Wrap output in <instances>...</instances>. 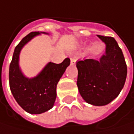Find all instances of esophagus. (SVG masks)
Returning a JSON list of instances; mask_svg holds the SVG:
<instances>
[{"instance_id":"34e87169","label":"esophagus","mask_w":134,"mask_h":134,"mask_svg":"<svg viewBox=\"0 0 134 134\" xmlns=\"http://www.w3.org/2000/svg\"><path fill=\"white\" fill-rule=\"evenodd\" d=\"M70 63H71L72 64H74L76 63V59L74 58V57H71V58H70Z\"/></svg>"}]
</instances>
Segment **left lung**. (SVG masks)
I'll list each match as a JSON object with an SVG mask.
<instances>
[{
	"label": "left lung",
	"mask_w": 134,
	"mask_h": 134,
	"mask_svg": "<svg viewBox=\"0 0 134 134\" xmlns=\"http://www.w3.org/2000/svg\"><path fill=\"white\" fill-rule=\"evenodd\" d=\"M97 36L106 44L105 54L99 60L85 59L77 62V85L87 103L104 106L114 100L123 89L127 68L123 52L115 39Z\"/></svg>",
	"instance_id": "8db88e82"
}]
</instances>
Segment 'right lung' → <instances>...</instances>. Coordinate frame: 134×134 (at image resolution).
Returning <instances> with one entry per match:
<instances>
[{
	"mask_svg": "<svg viewBox=\"0 0 134 134\" xmlns=\"http://www.w3.org/2000/svg\"><path fill=\"white\" fill-rule=\"evenodd\" d=\"M39 34L41 33L37 31L31 32L20 41L14 49L9 68L11 93L19 105L31 114H40L53 107L57 97V83L70 62L69 58L60 64L50 62L35 77H26L19 67L20 52L27 43Z\"/></svg>",
	"mask_w": 134,
	"mask_h": 134,
	"instance_id": "right-lung-1",
	"label": "right lung"
}]
</instances>
